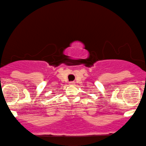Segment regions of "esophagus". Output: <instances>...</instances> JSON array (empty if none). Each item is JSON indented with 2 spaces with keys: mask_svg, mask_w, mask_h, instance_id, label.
Instances as JSON below:
<instances>
[{
  "mask_svg": "<svg viewBox=\"0 0 146 146\" xmlns=\"http://www.w3.org/2000/svg\"><path fill=\"white\" fill-rule=\"evenodd\" d=\"M75 84L74 82H69L70 85H73V84Z\"/></svg>",
  "mask_w": 146,
  "mask_h": 146,
  "instance_id": "obj_1",
  "label": "esophagus"
}]
</instances>
